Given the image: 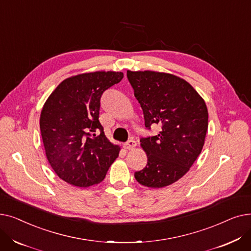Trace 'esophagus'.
Segmentation results:
<instances>
[{
    "label": "esophagus",
    "instance_id": "34e87169",
    "mask_svg": "<svg viewBox=\"0 0 251 251\" xmlns=\"http://www.w3.org/2000/svg\"><path fill=\"white\" fill-rule=\"evenodd\" d=\"M136 144L137 143H136V141L134 139H130V140H128L127 142L124 143V148L126 150H133L136 147Z\"/></svg>",
    "mask_w": 251,
    "mask_h": 251
}]
</instances>
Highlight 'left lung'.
<instances>
[{"mask_svg":"<svg viewBox=\"0 0 251 251\" xmlns=\"http://www.w3.org/2000/svg\"><path fill=\"white\" fill-rule=\"evenodd\" d=\"M127 78L146 128L161 126L157 135L140 138L148 165L134 177L148 187L168 186L185 175L201 152L208 125L205 102L187 81L172 74L127 71Z\"/></svg>","mask_w":251,"mask_h":251,"instance_id":"left-lung-1","label":"left lung"}]
</instances>
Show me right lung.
I'll list each match as a JSON object with an SVG mask.
<instances>
[{
  "label": "right lung",
  "instance_id": "1",
  "mask_svg": "<svg viewBox=\"0 0 251 251\" xmlns=\"http://www.w3.org/2000/svg\"><path fill=\"white\" fill-rule=\"evenodd\" d=\"M122 72H94L65 79L47 100L42 114V138L55 173L77 187L101 182L119 155L99 120L100 98L122 80Z\"/></svg>",
  "mask_w": 251,
  "mask_h": 251
}]
</instances>
